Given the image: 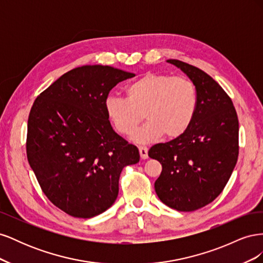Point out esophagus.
<instances>
[{
    "mask_svg": "<svg viewBox=\"0 0 263 263\" xmlns=\"http://www.w3.org/2000/svg\"><path fill=\"white\" fill-rule=\"evenodd\" d=\"M139 155L141 159H147L148 158V148L144 147V146H140L139 148Z\"/></svg>",
    "mask_w": 263,
    "mask_h": 263,
    "instance_id": "esophagus-1",
    "label": "esophagus"
}]
</instances>
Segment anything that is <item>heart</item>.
<instances>
[{
	"instance_id": "b5f03b06",
	"label": "heart",
	"mask_w": 263,
	"mask_h": 263,
	"mask_svg": "<svg viewBox=\"0 0 263 263\" xmlns=\"http://www.w3.org/2000/svg\"><path fill=\"white\" fill-rule=\"evenodd\" d=\"M126 98L109 95L105 100L106 114L117 133L129 136L141 123L148 122L135 133L134 139L148 142L164 135L174 139L192 124L197 108L195 84L185 76L146 73L126 86Z\"/></svg>"
}]
</instances>
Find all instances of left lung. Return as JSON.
I'll return each mask as SVG.
<instances>
[{
	"label": "left lung",
	"mask_w": 263,
	"mask_h": 263,
	"mask_svg": "<svg viewBox=\"0 0 263 263\" xmlns=\"http://www.w3.org/2000/svg\"><path fill=\"white\" fill-rule=\"evenodd\" d=\"M195 84L197 108L189 129L149 149L162 165L155 190L161 202L180 212L212 203L226 186L239 154V123L233 101L212 77L186 62L169 59Z\"/></svg>",
	"instance_id": "left-lung-1"
}]
</instances>
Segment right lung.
I'll list each match as a JSON object with an SVG mask.
<instances>
[{
  "instance_id": "add662e5",
  "label": "right lung",
  "mask_w": 263,
  "mask_h": 263,
  "mask_svg": "<svg viewBox=\"0 0 263 263\" xmlns=\"http://www.w3.org/2000/svg\"><path fill=\"white\" fill-rule=\"evenodd\" d=\"M135 77L109 66L68 71L38 95L30 108L26 154L43 192L70 216L91 218L118 195L124 166L139 151L110 126L105 100L113 87Z\"/></svg>"
}]
</instances>
